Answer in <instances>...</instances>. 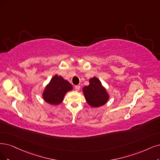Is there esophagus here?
Masks as SVG:
<instances>
[{
	"label": "esophagus",
	"instance_id": "34e87169",
	"mask_svg": "<svg viewBox=\"0 0 160 160\" xmlns=\"http://www.w3.org/2000/svg\"><path fill=\"white\" fill-rule=\"evenodd\" d=\"M74 88H75V90H76V91H79L80 89V86L79 85L75 86H74Z\"/></svg>",
	"mask_w": 160,
	"mask_h": 160
}]
</instances>
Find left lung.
I'll use <instances>...</instances> for the list:
<instances>
[{
    "instance_id": "obj_1",
    "label": "left lung",
    "mask_w": 160,
    "mask_h": 160,
    "mask_svg": "<svg viewBox=\"0 0 160 160\" xmlns=\"http://www.w3.org/2000/svg\"><path fill=\"white\" fill-rule=\"evenodd\" d=\"M90 84L82 88L88 104L92 108H99L107 103L109 95L106 88L96 77L89 80Z\"/></svg>"
}]
</instances>
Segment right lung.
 Returning a JSON list of instances; mask_svg holds the SVG:
<instances>
[{"instance_id":"1","label":"right lung","mask_w":160,"mask_h":160,"mask_svg":"<svg viewBox=\"0 0 160 160\" xmlns=\"http://www.w3.org/2000/svg\"><path fill=\"white\" fill-rule=\"evenodd\" d=\"M72 89L73 87L68 81L55 74L46 85L42 93V98L47 103L57 105L62 102L66 93Z\"/></svg>"}]
</instances>
